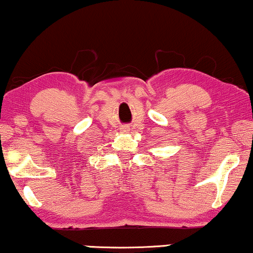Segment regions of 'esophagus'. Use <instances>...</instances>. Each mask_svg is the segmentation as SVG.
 I'll list each match as a JSON object with an SVG mask.
<instances>
[{
	"label": "esophagus",
	"mask_w": 253,
	"mask_h": 253,
	"mask_svg": "<svg viewBox=\"0 0 253 253\" xmlns=\"http://www.w3.org/2000/svg\"><path fill=\"white\" fill-rule=\"evenodd\" d=\"M123 131H124V132H126V131H127V127H123V129H122Z\"/></svg>",
	"instance_id": "1"
}]
</instances>
